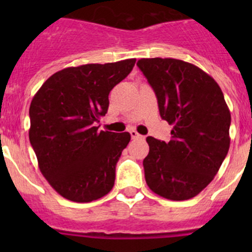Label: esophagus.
I'll use <instances>...</instances> for the list:
<instances>
[{"mask_svg": "<svg viewBox=\"0 0 252 252\" xmlns=\"http://www.w3.org/2000/svg\"><path fill=\"white\" fill-rule=\"evenodd\" d=\"M130 135H131V138H133V139L141 138V135H140V134H139L136 130H130Z\"/></svg>", "mask_w": 252, "mask_h": 252, "instance_id": "obj_1", "label": "esophagus"}]
</instances>
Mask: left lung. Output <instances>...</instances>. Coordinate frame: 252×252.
Listing matches in <instances>:
<instances>
[{"mask_svg":"<svg viewBox=\"0 0 252 252\" xmlns=\"http://www.w3.org/2000/svg\"><path fill=\"white\" fill-rule=\"evenodd\" d=\"M138 67L156 94L159 114L173 126L168 142L147 136L144 171L155 194L183 201L215 178L230 145V111L220 85L191 63L141 58Z\"/></svg>","mask_w":252,"mask_h":252,"instance_id":"left-lung-1","label":"left lung"}]
</instances>
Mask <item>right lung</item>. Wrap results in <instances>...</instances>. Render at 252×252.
Instances as JSON below:
<instances>
[{
  "label": "right lung",
  "mask_w": 252,
  "mask_h": 252,
  "mask_svg": "<svg viewBox=\"0 0 252 252\" xmlns=\"http://www.w3.org/2000/svg\"><path fill=\"white\" fill-rule=\"evenodd\" d=\"M135 58L69 67L51 75L32 97L29 140L48 184L64 199L91 202L111 191L130 134L98 131L108 95Z\"/></svg>",
  "instance_id": "right-lung-1"
}]
</instances>
